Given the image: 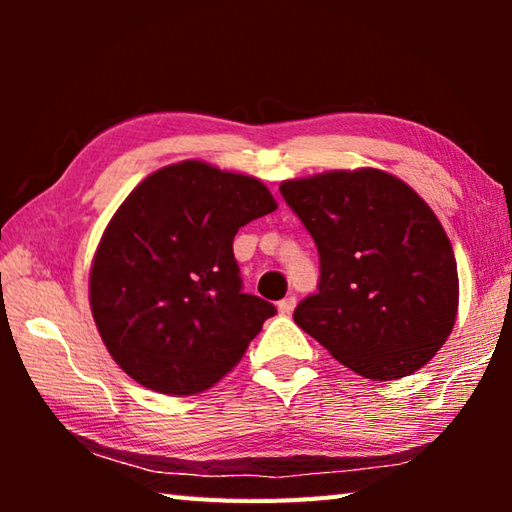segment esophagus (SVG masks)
<instances>
[{
  "label": "esophagus",
  "mask_w": 512,
  "mask_h": 512,
  "mask_svg": "<svg viewBox=\"0 0 512 512\" xmlns=\"http://www.w3.org/2000/svg\"><path fill=\"white\" fill-rule=\"evenodd\" d=\"M296 302H298V300H296V296H287L284 300L277 302V309H280V314H282V316H289L291 311L296 309Z\"/></svg>",
  "instance_id": "obj_1"
}]
</instances>
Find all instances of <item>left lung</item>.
Wrapping results in <instances>:
<instances>
[{
	"instance_id": "left-lung-1",
	"label": "left lung",
	"mask_w": 512,
	"mask_h": 512,
	"mask_svg": "<svg viewBox=\"0 0 512 512\" xmlns=\"http://www.w3.org/2000/svg\"><path fill=\"white\" fill-rule=\"evenodd\" d=\"M280 194L320 257L318 293L293 311L296 325L366 379L431 361L458 309L456 257L431 207L379 169L284 180Z\"/></svg>"
}]
</instances>
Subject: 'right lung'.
<instances>
[{
  "label": "right lung",
  "mask_w": 512,
  "mask_h": 512,
  "mask_svg": "<svg viewBox=\"0 0 512 512\" xmlns=\"http://www.w3.org/2000/svg\"><path fill=\"white\" fill-rule=\"evenodd\" d=\"M275 207L257 178L201 160L169 164L128 194L90 271L94 323L128 377L194 395L237 366L275 307L241 291L232 239Z\"/></svg>",
  "instance_id": "obj_1"
}]
</instances>
